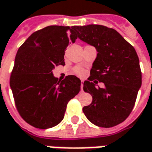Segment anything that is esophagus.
<instances>
[{"label":"esophagus","instance_id":"esophagus-1","mask_svg":"<svg viewBox=\"0 0 152 152\" xmlns=\"http://www.w3.org/2000/svg\"><path fill=\"white\" fill-rule=\"evenodd\" d=\"M83 82H84V81H83V80H82V81H81V91H83Z\"/></svg>","mask_w":152,"mask_h":152}]
</instances>
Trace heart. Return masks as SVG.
<instances>
[{
  "label": "heart",
  "instance_id": "1",
  "mask_svg": "<svg viewBox=\"0 0 152 152\" xmlns=\"http://www.w3.org/2000/svg\"><path fill=\"white\" fill-rule=\"evenodd\" d=\"M73 72H74V74H76L78 76H83V74H84V70L82 68H80V67H77V68L74 69Z\"/></svg>",
  "mask_w": 152,
  "mask_h": 152
}]
</instances>
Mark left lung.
Segmentation results:
<instances>
[{"label": "left lung", "mask_w": 152, "mask_h": 152, "mask_svg": "<svg viewBox=\"0 0 152 152\" xmlns=\"http://www.w3.org/2000/svg\"><path fill=\"white\" fill-rule=\"evenodd\" d=\"M81 41L96 48L90 77L83 90L92 95V103L83 108L88 121L95 126L110 128L130 115L141 86L139 58L131 46L115 29L102 25L74 26ZM98 80L105 83L97 88Z\"/></svg>", "instance_id": "8db88e82"}]
</instances>
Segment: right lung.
I'll list each match as a JSON object with an SVG mask.
<instances>
[{
    "label": "right lung",
    "mask_w": 152,
    "mask_h": 152,
    "mask_svg": "<svg viewBox=\"0 0 152 152\" xmlns=\"http://www.w3.org/2000/svg\"><path fill=\"white\" fill-rule=\"evenodd\" d=\"M77 39L74 26H49L33 32L17 51L10 86L20 115L29 125L48 129L63 121L67 104L80 91L81 80L53 76L64 66L65 49Z\"/></svg>",
    "instance_id": "add662e5"
}]
</instances>
